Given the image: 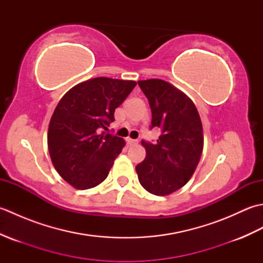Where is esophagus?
Returning <instances> with one entry per match:
<instances>
[{
  "instance_id": "esophagus-1",
  "label": "esophagus",
  "mask_w": 263,
  "mask_h": 263,
  "mask_svg": "<svg viewBox=\"0 0 263 263\" xmlns=\"http://www.w3.org/2000/svg\"><path fill=\"white\" fill-rule=\"evenodd\" d=\"M126 143L128 144V146H133V144H137V143H138V140H135V139L127 138V139H126Z\"/></svg>"
}]
</instances>
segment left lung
Returning a JSON list of instances; mask_svg holds the SVG:
<instances>
[{"label": "left lung", "mask_w": 263, "mask_h": 263, "mask_svg": "<svg viewBox=\"0 0 263 263\" xmlns=\"http://www.w3.org/2000/svg\"><path fill=\"white\" fill-rule=\"evenodd\" d=\"M152 109V125L159 128L157 142L142 140L146 158L136 166L139 182L155 195H168L185 185L203 149L202 123L185 93L160 79L138 81Z\"/></svg>", "instance_id": "1"}]
</instances>
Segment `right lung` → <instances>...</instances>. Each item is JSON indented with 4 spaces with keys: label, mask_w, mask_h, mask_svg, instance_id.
<instances>
[{
    "label": "right lung",
    "mask_w": 263,
    "mask_h": 263,
    "mask_svg": "<svg viewBox=\"0 0 263 263\" xmlns=\"http://www.w3.org/2000/svg\"><path fill=\"white\" fill-rule=\"evenodd\" d=\"M136 85L99 77L71 88L59 102L48 126V152L55 170L72 186L91 189L107 177L125 142L105 131Z\"/></svg>",
    "instance_id": "obj_1"
}]
</instances>
